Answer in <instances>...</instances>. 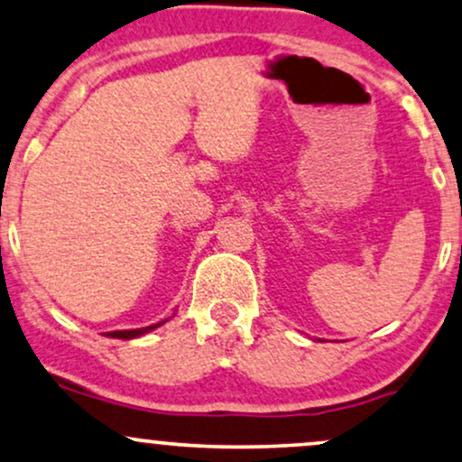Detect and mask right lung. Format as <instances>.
I'll return each instance as SVG.
<instances>
[{
  "label": "right lung",
  "instance_id": "add662e5",
  "mask_svg": "<svg viewBox=\"0 0 462 462\" xmlns=\"http://www.w3.org/2000/svg\"><path fill=\"white\" fill-rule=\"evenodd\" d=\"M167 321V319H164ZM164 321L161 323H153V326H147V328H136V329H119V332H109L106 336H111V338H122V340H130V338H136V336H143L147 332H152V329L161 328Z\"/></svg>",
  "mask_w": 462,
  "mask_h": 462
}]
</instances>
